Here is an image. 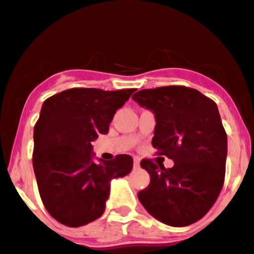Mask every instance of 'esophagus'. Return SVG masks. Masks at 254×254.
Listing matches in <instances>:
<instances>
[{"label": "esophagus", "mask_w": 254, "mask_h": 254, "mask_svg": "<svg viewBox=\"0 0 254 254\" xmlns=\"http://www.w3.org/2000/svg\"><path fill=\"white\" fill-rule=\"evenodd\" d=\"M133 167H135V168L139 167V160H138V158H135V160H133Z\"/></svg>", "instance_id": "34e87169"}]
</instances>
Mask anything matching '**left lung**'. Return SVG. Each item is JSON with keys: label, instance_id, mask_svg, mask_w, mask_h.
I'll use <instances>...</instances> for the list:
<instances>
[{"label": "left lung", "instance_id": "left-lung-1", "mask_svg": "<svg viewBox=\"0 0 254 254\" xmlns=\"http://www.w3.org/2000/svg\"><path fill=\"white\" fill-rule=\"evenodd\" d=\"M132 99L154 112L151 144L158 155L174 161L167 169L142 160L150 183L138 193L140 203L166 225L194 224L212 208L225 181L227 135L218 106L186 86L140 90Z\"/></svg>", "mask_w": 254, "mask_h": 254}]
</instances>
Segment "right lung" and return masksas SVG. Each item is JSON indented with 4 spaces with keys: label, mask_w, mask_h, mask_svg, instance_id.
<instances>
[{
    "label": "right lung",
    "mask_w": 254,
    "mask_h": 254,
    "mask_svg": "<svg viewBox=\"0 0 254 254\" xmlns=\"http://www.w3.org/2000/svg\"><path fill=\"white\" fill-rule=\"evenodd\" d=\"M133 91L75 87L44 102L34 127L33 168L45 208L60 224L79 227L99 218L111 180L132 169L129 155L94 163L91 143L109 132Z\"/></svg>",
    "instance_id": "add662e5"
}]
</instances>
